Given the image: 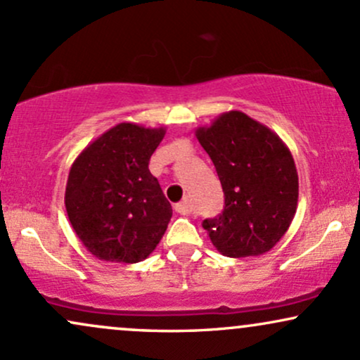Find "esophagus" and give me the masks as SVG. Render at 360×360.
<instances>
[{
	"label": "esophagus",
	"instance_id": "1",
	"mask_svg": "<svg viewBox=\"0 0 360 360\" xmlns=\"http://www.w3.org/2000/svg\"><path fill=\"white\" fill-rule=\"evenodd\" d=\"M174 210L179 214H184V217H188L189 213L193 212V208H191V203H189L188 200H184V201H181V203H177L176 206H174Z\"/></svg>",
	"mask_w": 360,
	"mask_h": 360
}]
</instances>
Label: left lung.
I'll return each instance as SVG.
<instances>
[{"label": "left lung", "instance_id": "1", "mask_svg": "<svg viewBox=\"0 0 360 360\" xmlns=\"http://www.w3.org/2000/svg\"><path fill=\"white\" fill-rule=\"evenodd\" d=\"M196 139L213 160L225 206L203 229L220 254L252 257L269 252L298 208V171L286 143L242 111H226Z\"/></svg>", "mask_w": 360, "mask_h": 360}]
</instances>
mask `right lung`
<instances>
[{"mask_svg":"<svg viewBox=\"0 0 360 360\" xmlns=\"http://www.w3.org/2000/svg\"><path fill=\"white\" fill-rule=\"evenodd\" d=\"M164 135V127L118 123L72 162L65 210L94 257L135 264L147 259L162 238L172 208L148 171V160Z\"/></svg>","mask_w":360,"mask_h":360,"instance_id":"obj_1","label":"right lung"}]
</instances>
